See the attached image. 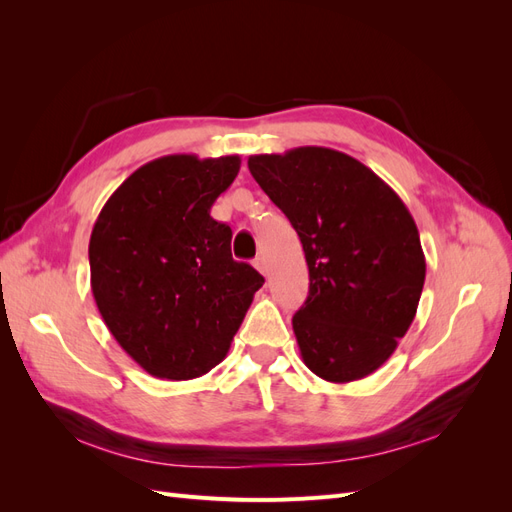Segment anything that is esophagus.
Returning a JSON list of instances; mask_svg holds the SVG:
<instances>
[{
  "label": "esophagus",
  "mask_w": 512,
  "mask_h": 512,
  "mask_svg": "<svg viewBox=\"0 0 512 512\" xmlns=\"http://www.w3.org/2000/svg\"><path fill=\"white\" fill-rule=\"evenodd\" d=\"M254 267H256L262 275H269V265H267L265 256H256V258H254Z\"/></svg>",
  "instance_id": "1"
}]
</instances>
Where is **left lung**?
I'll list each match as a JSON object with an SVG mask.
<instances>
[{
    "mask_svg": "<svg viewBox=\"0 0 512 512\" xmlns=\"http://www.w3.org/2000/svg\"><path fill=\"white\" fill-rule=\"evenodd\" d=\"M247 166L303 243L309 294L292 316L303 363L337 384L374 374L410 329L425 284L404 200L327 147L262 153Z\"/></svg>",
    "mask_w": 512,
    "mask_h": 512,
    "instance_id": "obj_1",
    "label": "left lung"
}]
</instances>
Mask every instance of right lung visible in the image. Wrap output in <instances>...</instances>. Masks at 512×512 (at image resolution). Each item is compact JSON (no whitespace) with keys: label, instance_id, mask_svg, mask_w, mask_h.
Masks as SVG:
<instances>
[{"label":"right lung","instance_id":"1","mask_svg":"<svg viewBox=\"0 0 512 512\" xmlns=\"http://www.w3.org/2000/svg\"><path fill=\"white\" fill-rule=\"evenodd\" d=\"M239 156L190 153L147 162L106 200L89 239L91 292L117 344L147 374L192 380L224 361L265 284L230 254L211 207Z\"/></svg>","mask_w":512,"mask_h":512}]
</instances>
